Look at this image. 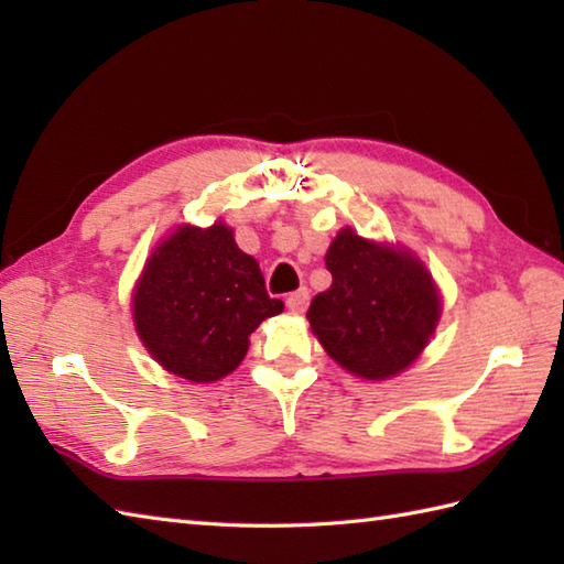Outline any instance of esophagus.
I'll return each instance as SVG.
<instances>
[{
    "label": "esophagus",
    "mask_w": 564,
    "mask_h": 564,
    "mask_svg": "<svg viewBox=\"0 0 564 564\" xmlns=\"http://www.w3.org/2000/svg\"><path fill=\"white\" fill-rule=\"evenodd\" d=\"M307 303H310L307 289H301V291H295V293H291L289 297H285V305H289V310H291V313H295V315H303L305 310H307Z\"/></svg>",
    "instance_id": "1"
}]
</instances>
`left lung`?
<instances>
[{
	"label": "left lung",
	"mask_w": 564,
	"mask_h": 564,
	"mask_svg": "<svg viewBox=\"0 0 564 564\" xmlns=\"http://www.w3.org/2000/svg\"><path fill=\"white\" fill-rule=\"evenodd\" d=\"M329 291L315 295L310 327L351 373L380 380L400 373L434 334L441 301L431 275L402 249L341 230L327 257Z\"/></svg>",
	"instance_id": "left-lung-1"
}]
</instances>
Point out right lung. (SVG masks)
I'll list each match as a JSON object with an SVG mask.
<instances>
[{"label":"right lung","instance_id":"right-lung-1","mask_svg":"<svg viewBox=\"0 0 564 564\" xmlns=\"http://www.w3.org/2000/svg\"><path fill=\"white\" fill-rule=\"evenodd\" d=\"M254 257L232 230L178 227L150 257L133 295L135 327L152 358L194 382L218 380L242 361L249 334L279 315Z\"/></svg>","mask_w":564,"mask_h":564}]
</instances>
